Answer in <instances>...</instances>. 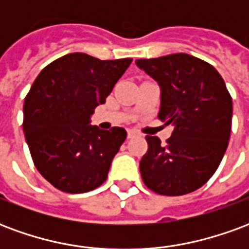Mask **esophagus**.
I'll return each instance as SVG.
<instances>
[{
	"instance_id": "1",
	"label": "esophagus",
	"mask_w": 249,
	"mask_h": 249,
	"mask_svg": "<svg viewBox=\"0 0 249 249\" xmlns=\"http://www.w3.org/2000/svg\"><path fill=\"white\" fill-rule=\"evenodd\" d=\"M136 136H139V132L136 129H128V137L132 139V137H136Z\"/></svg>"
}]
</instances>
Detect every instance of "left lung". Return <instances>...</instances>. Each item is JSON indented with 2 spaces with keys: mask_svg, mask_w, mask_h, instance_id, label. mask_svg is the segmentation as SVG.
I'll return each mask as SVG.
<instances>
[{
  "mask_svg": "<svg viewBox=\"0 0 249 249\" xmlns=\"http://www.w3.org/2000/svg\"><path fill=\"white\" fill-rule=\"evenodd\" d=\"M136 64L159 82V119L175 126L165 145L156 136L145 137L142 181L164 196L193 192L212 178L228 146L232 97L224 80L211 64L185 53Z\"/></svg>",
  "mask_w": 249,
  "mask_h": 249,
  "instance_id": "8db88e82",
  "label": "left lung"
}]
</instances>
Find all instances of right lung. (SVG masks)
<instances>
[{"label": "right lung", "mask_w": 249, "mask_h": 249, "mask_svg": "<svg viewBox=\"0 0 249 249\" xmlns=\"http://www.w3.org/2000/svg\"><path fill=\"white\" fill-rule=\"evenodd\" d=\"M132 58L98 60L69 53L45 66L24 103V133L37 171L66 193L93 191L107 180L124 128L89 125Z\"/></svg>", "instance_id": "1"}]
</instances>
